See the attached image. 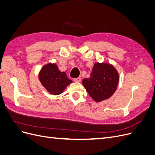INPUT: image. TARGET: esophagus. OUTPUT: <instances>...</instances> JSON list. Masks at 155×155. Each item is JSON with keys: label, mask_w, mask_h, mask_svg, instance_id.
<instances>
[{"label": "esophagus", "mask_w": 155, "mask_h": 155, "mask_svg": "<svg viewBox=\"0 0 155 155\" xmlns=\"http://www.w3.org/2000/svg\"><path fill=\"white\" fill-rule=\"evenodd\" d=\"M74 81L75 82H80L81 81V78H74Z\"/></svg>", "instance_id": "esophagus-1"}]
</instances>
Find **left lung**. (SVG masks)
Masks as SVG:
<instances>
[{
	"mask_svg": "<svg viewBox=\"0 0 155 155\" xmlns=\"http://www.w3.org/2000/svg\"><path fill=\"white\" fill-rule=\"evenodd\" d=\"M119 83V74L112 64L96 63L91 76L82 81L83 87L96 102L109 99L115 92Z\"/></svg>",
	"mask_w": 155,
	"mask_h": 155,
	"instance_id": "obj_1",
	"label": "left lung"
}]
</instances>
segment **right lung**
Listing matches in <instances>:
<instances>
[{
    "mask_svg": "<svg viewBox=\"0 0 155 155\" xmlns=\"http://www.w3.org/2000/svg\"><path fill=\"white\" fill-rule=\"evenodd\" d=\"M39 79L46 90L53 95L63 93L65 88L72 82L64 72H61L57 65L51 63L41 68Z\"/></svg>",
    "mask_w": 155,
    "mask_h": 155,
    "instance_id": "add662e5",
    "label": "right lung"
}]
</instances>
